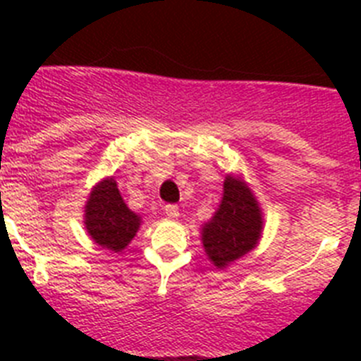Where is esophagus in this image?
I'll list each match as a JSON object with an SVG mask.
<instances>
[{
  "label": "esophagus",
  "instance_id": "1",
  "mask_svg": "<svg viewBox=\"0 0 361 361\" xmlns=\"http://www.w3.org/2000/svg\"><path fill=\"white\" fill-rule=\"evenodd\" d=\"M164 213L168 219H177L178 216V208L175 204H166L164 206Z\"/></svg>",
  "mask_w": 361,
  "mask_h": 361
}]
</instances>
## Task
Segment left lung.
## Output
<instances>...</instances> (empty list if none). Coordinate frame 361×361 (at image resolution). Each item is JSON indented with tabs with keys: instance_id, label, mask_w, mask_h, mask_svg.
<instances>
[{
	"instance_id": "8db88e82",
	"label": "left lung",
	"mask_w": 361,
	"mask_h": 361,
	"mask_svg": "<svg viewBox=\"0 0 361 361\" xmlns=\"http://www.w3.org/2000/svg\"><path fill=\"white\" fill-rule=\"evenodd\" d=\"M262 224V209L247 184L242 178L228 175L219 209L200 233L204 251L213 266L224 269L257 247Z\"/></svg>"
}]
</instances>
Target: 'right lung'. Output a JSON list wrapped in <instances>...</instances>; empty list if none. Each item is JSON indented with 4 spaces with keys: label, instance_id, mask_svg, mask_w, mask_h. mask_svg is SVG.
Masks as SVG:
<instances>
[{
    "label": "right lung",
    "instance_id": "obj_1",
    "mask_svg": "<svg viewBox=\"0 0 361 361\" xmlns=\"http://www.w3.org/2000/svg\"><path fill=\"white\" fill-rule=\"evenodd\" d=\"M85 226L95 244L119 253L135 237L141 216L124 204L117 183L108 177L95 184L86 200Z\"/></svg>",
    "mask_w": 361,
    "mask_h": 361
}]
</instances>
